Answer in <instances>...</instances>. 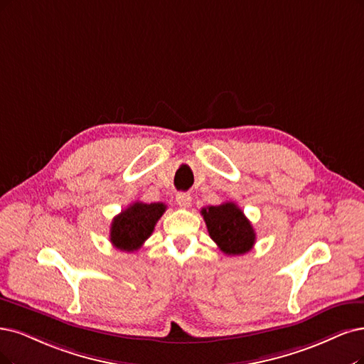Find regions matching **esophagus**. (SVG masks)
<instances>
[{
	"instance_id": "1",
	"label": "esophagus",
	"mask_w": 364,
	"mask_h": 364,
	"mask_svg": "<svg viewBox=\"0 0 364 364\" xmlns=\"http://www.w3.org/2000/svg\"><path fill=\"white\" fill-rule=\"evenodd\" d=\"M175 199H177V204L183 208H189L192 205V196L189 193H184V192L177 193V198Z\"/></svg>"
}]
</instances>
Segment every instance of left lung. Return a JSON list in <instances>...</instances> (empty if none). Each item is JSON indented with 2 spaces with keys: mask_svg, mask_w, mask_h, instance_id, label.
Wrapping results in <instances>:
<instances>
[{
  "mask_svg": "<svg viewBox=\"0 0 364 364\" xmlns=\"http://www.w3.org/2000/svg\"><path fill=\"white\" fill-rule=\"evenodd\" d=\"M211 240L226 255H245L252 250L257 234L245 213L234 203L200 210Z\"/></svg>",
  "mask_w": 364,
  "mask_h": 364,
  "instance_id": "8db88e82",
  "label": "left lung"
}]
</instances>
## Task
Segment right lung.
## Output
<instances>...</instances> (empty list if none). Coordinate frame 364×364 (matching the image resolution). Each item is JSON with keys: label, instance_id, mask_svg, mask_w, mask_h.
<instances>
[{"label": "right lung", "instance_id": "obj_1", "mask_svg": "<svg viewBox=\"0 0 364 364\" xmlns=\"http://www.w3.org/2000/svg\"><path fill=\"white\" fill-rule=\"evenodd\" d=\"M161 203H133L114 218L111 225V243L123 252L138 250L154 231L157 220L165 213Z\"/></svg>", "mask_w": 364, "mask_h": 364}]
</instances>
